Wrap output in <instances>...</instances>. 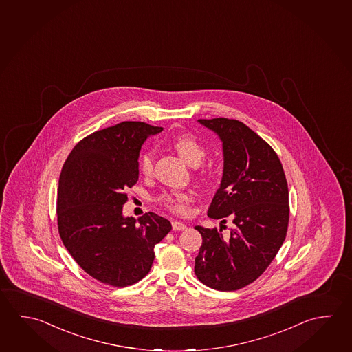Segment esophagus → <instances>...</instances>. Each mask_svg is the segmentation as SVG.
<instances>
[{"label": "esophagus", "instance_id": "1", "mask_svg": "<svg viewBox=\"0 0 352 352\" xmlns=\"http://www.w3.org/2000/svg\"><path fill=\"white\" fill-rule=\"evenodd\" d=\"M172 228H173L174 231H184V230H186V225L183 222L173 221L172 222Z\"/></svg>", "mask_w": 352, "mask_h": 352}]
</instances>
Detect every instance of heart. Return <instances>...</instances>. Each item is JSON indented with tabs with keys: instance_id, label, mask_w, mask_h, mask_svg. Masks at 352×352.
<instances>
[{
	"instance_id": "b5f03b06",
	"label": "heart",
	"mask_w": 352,
	"mask_h": 352,
	"mask_svg": "<svg viewBox=\"0 0 352 352\" xmlns=\"http://www.w3.org/2000/svg\"><path fill=\"white\" fill-rule=\"evenodd\" d=\"M174 149L188 164L197 167L203 162L206 155V149L197 138L191 135H182L175 137L172 141ZM155 169V157L147 152L140 160V170L144 177H151ZM158 201L166 208L178 214H184L188 211V205L192 201V195L188 191H167L158 197Z\"/></svg>"
}]
</instances>
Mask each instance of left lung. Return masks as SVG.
Returning <instances> with one entry per match:
<instances>
[{
	"label": "left lung",
	"mask_w": 352,
	"mask_h": 352,
	"mask_svg": "<svg viewBox=\"0 0 352 352\" xmlns=\"http://www.w3.org/2000/svg\"><path fill=\"white\" fill-rule=\"evenodd\" d=\"M220 137L223 152L221 184L208 216L232 219L230 236L222 230L195 226L203 243L195 274L212 289L246 287L271 265L285 240L289 192L282 163L271 146L237 120H197Z\"/></svg>",
	"instance_id": "left-lung-1"
}]
</instances>
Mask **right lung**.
I'll use <instances>...</instances> for the list:
<instances>
[{
	"instance_id": "1",
	"label": "right lung",
	"mask_w": 352,
	"mask_h": 352,
	"mask_svg": "<svg viewBox=\"0 0 352 352\" xmlns=\"http://www.w3.org/2000/svg\"><path fill=\"white\" fill-rule=\"evenodd\" d=\"M163 130L124 121L96 131L75 146L59 178L56 216L63 243L75 262L101 283L127 287L148 274L155 246L172 230L147 212L122 215L126 191L138 180V157L147 137Z\"/></svg>"
}]
</instances>
